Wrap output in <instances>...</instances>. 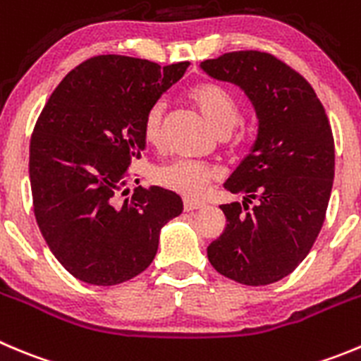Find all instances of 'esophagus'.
Wrapping results in <instances>:
<instances>
[{
    "instance_id": "esophagus-1",
    "label": "esophagus",
    "mask_w": 361,
    "mask_h": 361,
    "mask_svg": "<svg viewBox=\"0 0 361 361\" xmlns=\"http://www.w3.org/2000/svg\"><path fill=\"white\" fill-rule=\"evenodd\" d=\"M201 208H204V203H200V201H192V200H185L183 201V210L185 212L201 210Z\"/></svg>"
}]
</instances>
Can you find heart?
Returning a JSON list of instances; mask_svg holds the SVG:
<instances>
[{
    "mask_svg": "<svg viewBox=\"0 0 361 361\" xmlns=\"http://www.w3.org/2000/svg\"><path fill=\"white\" fill-rule=\"evenodd\" d=\"M188 96L219 135H228L240 121L237 97L219 83H197L192 87ZM165 109V99H157L144 116L142 135L151 146H160L164 139ZM151 178L165 190L176 192L187 200H197L203 196L208 185L217 180L219 169L204 161L173 160L154 167Z\"/></svg>",
    "mask_w": 361,
    "mask_h": 361,
    "instance_id": "1",
    "label": "heart"
}]
</instances>
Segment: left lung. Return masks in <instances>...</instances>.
<instances>
[{
	"instance_id": "1",
	"label": "left lung",
	"mask_w": 361,
	"mask_h": 361,
	"mask_svg": "<svg viewBox=\"0 0 361 361\" xmlns=\"http://www.w3.org/2000/svg\"><path fill=\"white\" fill-rule=\"evenodd\" d=\"M201 67L240 87L258 117L251 153L224 183L244 201L221 204L226 230L208 245V260L242 285H271L295 271L324 224L335 176L331 126L312 85L271 53H224Z\"/></svg>"
}]
</instances>
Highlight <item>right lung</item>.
I'll list each match as a JSON object with an SVG mask.
<instances>
[{
  "instance_id": "1",
  "label": "right lung",
  "mask_w": 361,
  "mask_h": 361,
  "mask_svg": "<svg viewBox=\"0 0 361 361\" xmlns=\"http://www.w3.org/2000/svg\"><path fill=\"white\" fill-rule=\"evenodd\" d=\"M187 67L92 56L44 104L30 140L33 212L55 258L80 281L110 287L146 271L160 230L183 212L171 190L137 187L124 197L123 188L146 147L147 109Z\"/></svg>"
}]
</instances>
